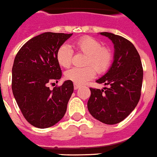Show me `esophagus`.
<instances>
[{"label":"esophagus","mask_w":157,"mask_h":157,"mask_svg":"<svg viewBox=\"0 0 157 157\" xmlns=\"http://www.w3.org/2000/svg\"><path fill=\"white\" fill-rule=\"evenodd\" d=\"M79 87H80V85H77V84H74V88H75V90L78 89Z\"/></svg>","instance_id":"1"}]
</instances>
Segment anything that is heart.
Segmentation results:
<instances>
[{
  "label": "heart",
  "instance_id": "b5f03b06",
  "mask_svg": "<svg viewBox=\"0 0 157 157\" xmlns=\"http://www.w3.org/2000/svg\"><path fill=\"white\" fill-rule=\"evenodd\" d=\"M74 50L86 56L84 68H72L65 73L67 80L77 85H82L91 80L98 73H104L111 66L114 59L112 49L102 46L101 43L91 36H82L72 43ZM73 50L69 45L63 44L58 49L56 59L60 66L69 68L71 66Z\"/></svg>",
  "mask_w": 157,
  "mask_h": 157
}]
</instances>
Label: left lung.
I'll return each instance as SVG.
<instances>
[{
	"instance_id": "1",
	"label": "left lung",
	"mask_w": 157,
	"mask_h": 157,
	"mask_svg": "<svg viewBox=\"0 0 157 157\" xmlns=\"http://www.w3.org/2000/svg\"><path fill=\"white\" fill-rule=\"evenodd\" d=\"M101 34L114 43V63L108 72L96 81L108 88H90L88 109L99 121L115 124L124 120L139 102L144 70L140 56L131 41L111 33Z\"/></svg>"
}]
</instances>
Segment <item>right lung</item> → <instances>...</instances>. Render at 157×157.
Returning a JSON list of instances; mask_svg holds the SVG:
<instances>
[{"instance_id":"right-lung-1","label":"right lung","mask_w":157,"mask_h":157,"mask_svg":"<svg viewBox=\"0 0 157 157\" xmlns=\"http://www.w3.org/2000/svg\"><path fill=\"white\" fill-rule=\"evenodd\" d=\"M72 33H43L27 41L17 53L12 68V91L25 119L33 126L47 128L58 123L66 112L74 90L67 80L58 82L62 70L56 59L59 48Z\"/></svg>"}]
</instances>
